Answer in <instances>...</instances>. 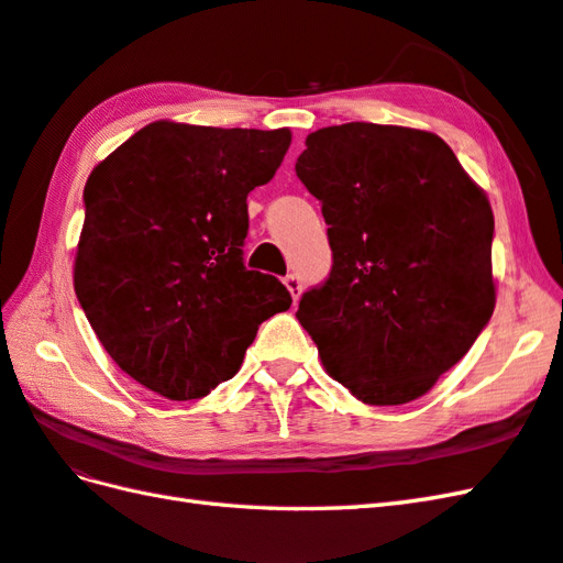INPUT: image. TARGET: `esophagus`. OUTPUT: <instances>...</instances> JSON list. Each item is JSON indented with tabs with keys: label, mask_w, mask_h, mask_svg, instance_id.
Masks as SVG:
<instances>
[{
	"label": "esophagus",
	"mask_w": 563,
	"mask_h": 563,
	"mask_svg": "<svg viewBox=\"0 0 563 563\" xmlns=\"http://www.w3.org/2000/svg\"><path fill=\"white\" fill-rule=\"evenodd\" d=\"M284 284H286V289L291 291V298H294V300H298V298H300V291H303V284H300V277H298V274H286V277H284Z\"/></svg>",
	"instance_id": "34e87169"
}]
</instances>
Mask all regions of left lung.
<instances>
[{"instance_id":"left-lung-1","label":"left lung","mask_w":563,"mask_h":563,"mask_svg":"<svg viewBox=\"0 0 563 563\" xmlns=\"http://www.w3.org/2000/svg\"><path fill=\"white\" fill-rule=\"evenodd\" d=\"M296 174L329 224L296 312L324 369L369 406L428 394L495 310L485 190L440 135L365 121L310 133Z\"/></svg>"}]
</instances>
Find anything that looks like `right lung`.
<instances>
[{"label":"right lung","mask_w":563,"mask_h":563,"mask_svg":"<svg viewBox=\"0 0 563 563\" xmlns=\"http://www.w3.org/2000/svg\"><path fill=\"white\" fill-rule=\"evenodd\" d=\"M289 145V129L153 121L88 176L74 289L104 351L150 391L210 394L291 308L277 277L243 265L245 198Z\"/></svg>","instance_id":"add662e5"}]
</instances>
